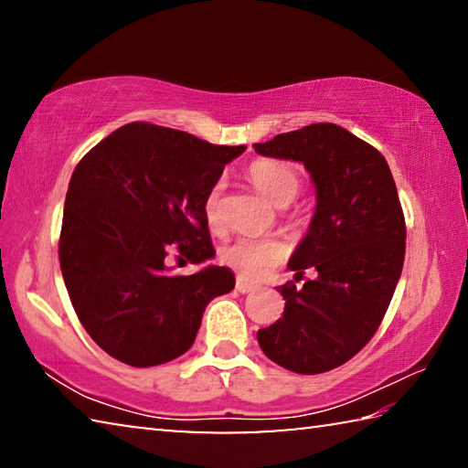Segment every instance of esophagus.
I'll return each mask as SVG.
<instances>
[{"label": "esophagus", "mask_w": 468, "mask_h": 468, "mask_svg": "<svg viewBox=\"0 0 468 468\" xmlns=\"http://www.w3.org/2000/svg\"><path fill=\"white\" fill-rule=\"evenodd\" d=\"M235 289H237V291H239V292H251L253 289H256V284H253V282H250V281H245V279H243V276H237Z\"/></svg>", "instance_id": "obj_1"}]
</instances>
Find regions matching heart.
<instances>
[{
  "instance_id": "obj_1",
  "label": "heart",
  "mask_w": 468,
  "mask_h": 468,
  "mask_svg": "<svg viewBox=\"0 0 468 468\" xmlns=\"http://www.w3.org/2000/svg\"><path fill=\"white\" fill-rule=\"evenodd\" d=\"M248 179L274 206H287L299 194L301 177L289 163L260 158L248 167ZM202 215L212 233L225 229L223 184H215L204 196ZM287 258V245L276 237H239L220 250V260L243 279H262Z\"/></svg>"
}]
</instances>
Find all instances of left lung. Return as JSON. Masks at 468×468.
<instances>
[{
  "instance_id": "left-lung-1",
  "label": "left lung",
  "mask_w": 468,
  "mask_h": 468,
  "mask_svg": "<svg viewBox=\"0 0 468 468\" xmlns=\"http://www.w3.org/2000/svg\"><path fill=\"white\" fill-rule=\"evenodd\" d=\"M264 156L305 165L318 204L291 256L295 281L276 287L282 318L258 330L268 359L295 374H324L366 346L382 324L405 262L407 225L386 158L336 123H312L256 144Z\"/></svg>"
}]
</instances>
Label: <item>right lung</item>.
<instances>
[{"label": "right lung", "mask_w": 468, "mask_h": 468, "mask_svg": "<svg viewBox=\"0 0 468 468\" xmlns=\"http://www.w3.org/2000/svg\"><path fill=\"white\" fill-rule=\"evenodd\" d=\"M245 146L133 122L101 140L69 179L59 266L78 320L102 351L132 367L177 359L206 305L235 287L225 266L169 274L167 258L215 256L202 202Z\"/></svg>", "instance_id": "obj_1"}]
</instances>
